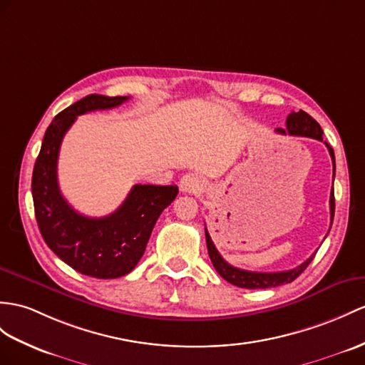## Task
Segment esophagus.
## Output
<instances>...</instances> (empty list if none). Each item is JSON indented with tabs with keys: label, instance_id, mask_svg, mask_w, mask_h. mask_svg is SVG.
I'll return each instance as SVG.
<instances>
[{
	"label": "esophagus",
	"instance_id": "1",
	"mask_svg": "<svg viewBox=\"0 0 365 365\" xmlns=\"http://www.w3.org/2000/svg\"><path fill=\"white\" fill-rule=\"evenodd\" d=\"M180 187L182 192H187V193H195L198 192L202 187V180L201 176L197 173H185L181 181H180Z\"/></svg>",
	"mask_w": 365,
	"mask_h": 365
}]
</instances>
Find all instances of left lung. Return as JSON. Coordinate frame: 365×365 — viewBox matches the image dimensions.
<instances>
[{
  "label": "left lung",
  "instance_id": "8db88e82",
  "mask_svg": "<svg viewBox=\"0 0 365 365\" xmlns=\"http://www.w3.org/2000/svg\"><path fill=\"white\" fill-rule=\"evenodd\" d=\"M275 131L280 133V135L307 136V138H313L317 140H324V138H322L324 131H322L321 125H319V123L304 110H300L297 113L292 111L287 118V130L277 128ZM325 145L328 148V152H330L331 161H333V180H334V172H336L334 152L328 142H325ZM330 215H331V223H333V217H334V192L333 190L330 195ZM206 243H207V251H209V257L212 260L213 268L217 269V272L221 275V277L238 288H246V289H264V288H274V287L285 285V283H291L307 269V266L311 263V260H313L316 255V252H314L307 262H304L302 264H299L297 268L289 269V271L254 272V271L240 269V268H235V266H232V264H229L217 251V247H215V245H213L207 229H206Z\"/></svg>",
  "mask_w": 365,
  "mask_h": 365
}]
</instances>
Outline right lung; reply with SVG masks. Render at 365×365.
I'll list each match as a JSON object with an SVG mask.
<instances>
[{"label": "right lung", "instance_id": "right-lung-1", "mask_svg": "<svg viewBox=\"0 0 365 365\" xmlns=\"http://www.w3.org/2000/svg\"><path fill=\"white\" fill-rule=\"evenodd\" d=\"M127 101V96L90 94L58 113L44 133L32 173L35 218L44 243L71 268L96 279L122 277L135 269L159 215L178 195L176 185L136 184L111 215L90 218L76 212L60 193L58 152L77 115Z\"/></svg>", "mask_w": 365, "mask_h": 365}]
</instances>
